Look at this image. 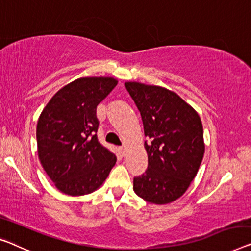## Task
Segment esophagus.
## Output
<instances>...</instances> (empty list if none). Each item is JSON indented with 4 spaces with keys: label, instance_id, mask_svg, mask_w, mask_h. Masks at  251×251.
Returning a JSON list of instances; mask_svg holds the SVG:
<instances>
[{
    "label": "esophagus",
    "instance_id": "34e87169",
    "mask_svg": "<svg viewBox=\"0 0 251 251\" xmlns=\"http://www.w3.org/2000/svg\"><path fill=\"white\" fill-rule=\"evenodd\" d=\"M119 150H121V153L123 156H125L127 154V150H126V147H121L119 148Z\"/></svg>",
    "mask_w": 251,
    "mask_h": 251
}]
</instances>
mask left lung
<instances>
[{"mask_svg": "<svg viewBox=\"0 0 251 251\" xmlns=\"http://www.w3.org/2000/svg\"><path fill=\"white\" fill-rule=\"evenodd\" d=\"M143 121L148 170L134 178L137 196L169 204L188 189L205 152L203 125L197 111L177 93L158 85L125 82Z\"/></svg>", "mask_w": 251, "mask_h": 251, "instance_id": "left-lung-1", "label": "left lung"}]
</instances>
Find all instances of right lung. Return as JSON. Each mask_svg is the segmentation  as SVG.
<instances>
[{"label": "right lung", "instance_id": "obj_1", "mask_svg": "<svg viewBox=\"0 0 251 251\" xmlns=\"http://www.w3.org/2000/svg\"><path fill=\"white\" fill-rule=\"evenodd\" d=\"M118 81L110 76L76 78L55 93L37 123V152L59 192L87 195L103 184L116 155L98 141L97 106Z\"/></svg>", "mask_w": 251, "mask_h": 251}]
</instances>
